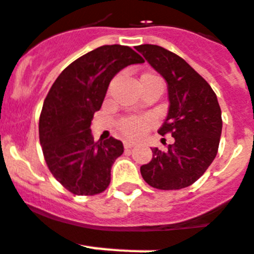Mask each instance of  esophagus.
I'll use <instances>...</instances> for the list:
<instances>
[{"label":"esophagus","mask_w":254,"mask_h":254,"mask_svg":"<svg viewBox=\"0 0 254 254\" xmlns=\"http://www.w3.org/2000/svg\"><path fill=\"white\" fill-rule=\"evenodd\" d=\"M134 145H135V143L134 142H130V140H125L124 142V147L127 149H129V148H131V147H134Z\"/></svg>","instance_id":"obj_1"}]
</instances>
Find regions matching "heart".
Instances as JSON below:
<instances>
[{"mask_svg": "<svg viewBox=\"0 0 254 254\" xmlns=\"http://www.w3.org/2000/svg\"><path fill=\"white\" fill-rule=\"evenodd\" d=\"M151 127V120L143 116H127L119 121V129L125 136L135 139L147 133Z\"/></svg>", "mask_w": 254, "mask_h": 254, "instance_id": "heart-1", "label": "heart"}]
</instances>
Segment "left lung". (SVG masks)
<instances>
[{"label": "left lung", "instance_id": "left-lung-1", "mask_svg": "<svg viewBox=\"0 0 254 254\" xmlns=\"http://www.w3.org/2000/svg\"><path fill=\"white\" fill-rule=\"evenodd\" d=\"M136 51L167 83L169 112L160 127L175 142L166 152L152 148L153 157L140 166L147 184L162 190L187 188L197 182L215 160L222 130L221 109L211 85L185 60L156 45Z\"/></svg>", "mask_w": 254, "mask_h": 254}]
</instances>
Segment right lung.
Segmentation results:
<instances>
[{
    "mask_svg": "<svg viewBox=\"0 0 254 254\" xmlns=\"http://www.w3.org/2000/svg\"><path fill=\"white\" fill-rule=\"evenodd\" d=\"M127 46H102L70 64L55 80L39 118V142L55 179L76 195L102 193L124 145L110 138L94 142L90 123L120 70L142 64Z\"/></svg>",
    "mask_w": 254,
    "mask_h": 254,
    "instance_id": "right-lung-1",
    "label": "right lung"
}]
</instances>
